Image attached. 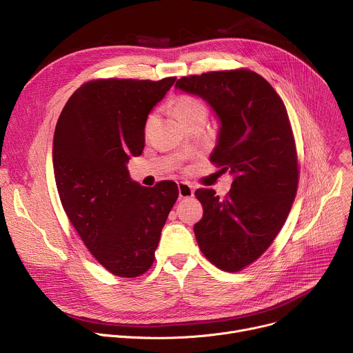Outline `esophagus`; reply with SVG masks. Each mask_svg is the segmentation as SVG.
I'll return each mask as SVG.
<instances>
[{
  "label": "esophagus",
  "mask_w": 353,
  "mask_h": 353,
  "mask_svg": "<svg viewBox=\"0 0 353 353\" xmlns=\"http://www.w3.org/2000/svg\"><path fill=\"white\" fill-rule=\"evenodd\" d=\"M179 196L180 199H190L194 196V188L191 184L185 183V181H180L179 183Z\"/></svg>",
  "instance_id": "esophagus-1"
}]
</instances>
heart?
Masks as SVG:
<instances>
[{"mask_svg":"<svg viewBox=\"0 0 353 353\" xmlns=\"http://www.w3.org/2000/svg\"><path fill=\"white\" fill-rule=\"evenodd\" d=\"M200 112H207L205 105L199 99L190 97V95H180V97H177L174 100V103H173V114L176 115V118L180 122L185 121L190 117L197 115ZM153 119H154V117L149 115V118L146 121V131L149 130L150 125L153 123Z\"/></svg>","mask_w":353,"mask_h":353,"instance_id":"obj_1","label":"heart"}]
</instances>
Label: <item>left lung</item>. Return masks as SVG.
<instances>
[{
  "mask_svg": "<svg viewBox=\"0 0 353 353\" xmlns=\"http://www.w3.org/2000/svg\"><path fill=\"white\" fill-rule=\"evenodd\" d=\"M176 88L203 99L219 121L210 160L234 176L225 199L199 188L204 215L194 225L205 258L239 272L265 253L290 212L297 152L285 107L258 73L239 69L181 77Z\"/></svg>",
  "mask_w": 353,
  "mask_h": 353,
  "instance_id": "1",
  "label": "left lung"
}]
</instances>
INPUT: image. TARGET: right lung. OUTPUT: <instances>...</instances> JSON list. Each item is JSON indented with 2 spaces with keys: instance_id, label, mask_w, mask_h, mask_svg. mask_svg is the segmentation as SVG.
I'll use <instances>...</instances> for the list:
<instances>
[{
  "instance_id": "add662e5",
  "label": "right lung",
  "mask_w": 353,
  "mask_h": 353,
  "mask_svg": "<svg viewBox=\"0 0 353 353\" xmlns=\"http://www.w3.org/2000/svg\"><path fill=\"white\" fill-rule=\"evenodd\" d=\"M174 81H88L56 123L52 157L61 205L87 249L115 276L138 277L152 266L179 197L176 183L148 188L126 168L143 150L149 112Z\"/></svg>"
}]
</instances>
